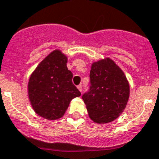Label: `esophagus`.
<instances>
[{"label":"esophagus","instance_id":"34e87169","mask_svg":"<svg viewBox=\"0 0 159 159\" xmlns=\"http://www.w3.org/2000/svg\"><path fill=\"white\" fill-rule=\"evenodd\" d=\"M77 87H78V90H79L80 92H81V91H82V85H78V86H77Z\"/></svg>","mask_w":159,"mask_h":159}]
</instances>
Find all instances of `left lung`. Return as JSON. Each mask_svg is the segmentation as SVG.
<instances>
[{
	"label": "left lung",
	"instance_id": "obj_1",
	"mask_svg": "<svg viewBox=\"0 0 159 159\" xmlns=\"http://www.w3.org/2000/svg\"><path fill=\"white\" fill-rule=\"evenodd\" d=\"M90 89L82 96L89 117L98 124L118 118L129 98V84L124 72L110 57L93 61Z\"/></svg>",
	"mask_w": 159,
	"mask_h": 159
}]
</instances>
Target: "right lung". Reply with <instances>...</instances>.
I'll return each mask as SVG.
<instances>
[{"label": "right lung", "instance_id": "add662e5", "mask_svg": "<svg viewBox=\"0 0 159 159\" xmlns=\"http://www.w3.org/2000/svg\"><path fill=\"white\" fill-rule=\"evenodd\" d=\"M68 57L54 49L39 63L30 76L28 97L37 114L47 120L62 118L71 100L81 96L72 82L73 74L67 68Z\"/></svg>", "mask_w": 159, "mask_h": 159}]
</instances>
